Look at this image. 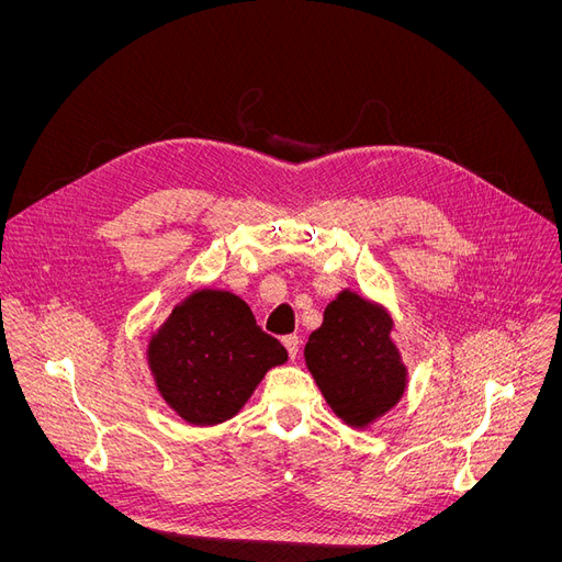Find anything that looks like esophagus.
I'll list each match as a JSON object with an SVG mask.
<instances>
[{"label":"esophagus","instance_id":"34e87169","mask_svg":"<svg viewBox=\"0 0 562 562\" xmlns=\"http://www.w3.org/2000/svg\"><path fill=\"white\" fill-rule=\"evenodd\" d=\"M282 344H284L286 350H289V358L296 360V358H299V350H301V339H299L296 335H289V337L282 339Z\"/></svg>","mask_w":562,"mask_h":562}]
</instances>
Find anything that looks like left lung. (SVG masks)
I'll use <instances>...</instances> for the list:
<instances>
[{"label":"left lung","mask_w":562,"mask_h":562,"mask_svg":"<svg viewBox=\"0 0 562 562\" xmlns=\"http://www.w3.org/2000/svg\"><path fill=\"white\" fill-rule=\"evenodd\" d=\"M392 328L385 307L344 289L310 335L307 369L330 409L350 428L375 424L407 390V367Z\"/></svg>","instance_id":"left-lung-1"}]
</instances>
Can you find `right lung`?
<instances>
[{
  "label": "right lung",
  "mask_w": 562,
  "mask_h": 562,
  "mask_svg": "<svg viewBox=\"0 0 562 562\" xmlns=\"http://www.w3.org/2000/svg\"><path fill=\"white\" fill-rule=\"evenodd\" d=\"M239 296L198 289L177 303L147 344V367L166 405L193 426H216L252 396L266 371L286 362Z\"/></svg>",
  "instance_id": "1"
}]
</instances>
